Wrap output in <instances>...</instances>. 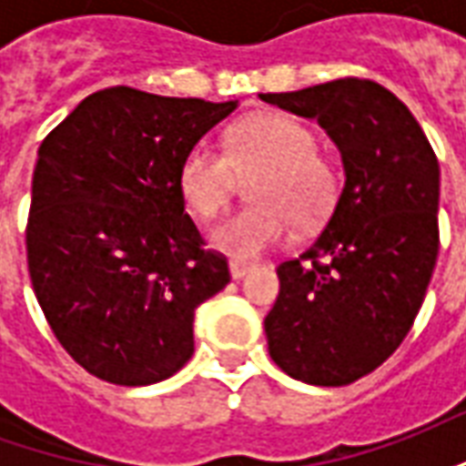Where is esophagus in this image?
Instances as JSON below:
<instances>
[{
    "label": "esophagus",
    "instance_id": "esophagus-1",
    "mask_svg": "<svg viewBox=\"0 0 466 466\" xmlns=\"http://www.w3.org/2000/svg\"><path fill=\"white\" fill-rule=\"evenodd\" d=\"M249 272H252V264L229 262V274H232V279H242V277H247Z\"/></svg>",
    "mask_w": 466,
    "mask_h": 466
}]
</instances>
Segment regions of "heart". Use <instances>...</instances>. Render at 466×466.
<instances>
[{"mask_svg":"<svg viewBox=\"0 0 466 466\" xmlns=\"http://www.w3.org/2000/svg\"><path fill=\"white\" fill-rule=\"evenodd\" d=\"M314 132L287 115H257L237 124L227 137V152L197 144L179 167V192L194 212L212 219L229 204L239 174H257L252 199L217 224L209 244L234 262H252L292 237L294 222L312 227L337 202V169L314 152Z\"/></svg>","mask_w":466,"mask_h":466,"instance_id":"heart-1","label":"heart"}]
</instances>
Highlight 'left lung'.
<instances>
[{
  "label": "left lung",
  "mask_w": 466,
  "mask_h": 466,
  "mask_svg": "<svg viewBox=\"0 0 466 466\" xmlns=\"http://www.w3.org/2000/svg\"><path fill=\"white\" fill-rule=\"evenodd\" d=\"M259 99L317 119L344 167L322 234L277 267L269 354L294 380L351 384L400 347L424 302L440 252V162L404 102L370 79Z\"/></svg>",
  "instance_id": "1"
}]
</instances>
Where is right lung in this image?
Returning <instances> with one entry per match:
<instances>
[{
    "instance_id": "obj_1",
    "label": "right lung",
    "mask_w": 466,
    "mask_h": 466,
    "mask_svg": "<svg viewBox=\"0 0 466 466\" xmlns=\"http://www.w3.org/2000/svg\"><path fill=\"white\" fill-rule=\"evenodd\" d=\"M234 109L109 86L39 147L29 277L59 344L99 380L144 387L182 370L197 307L229 284L184 212L179 167Z\"/></svg>"
}]
</instances>
